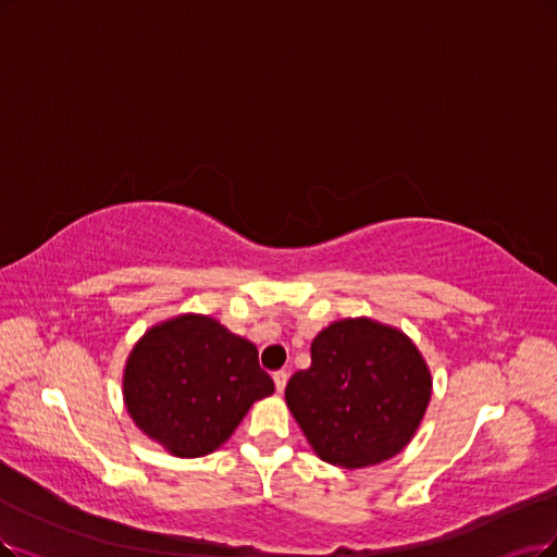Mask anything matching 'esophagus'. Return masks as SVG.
Here are the masks:
<instances>
[{"label": "esophagus", "mask_w": 557, "mask_h": 557, "mask_svg": "<svg viewBox=\"0 0 557 557\" xmlns=\"http://www.w3.org/2000/svg\"><path fill=\"white\" fill-rule=\"evenodd\" d=\"M273 381H275L277 393H282V389L286 387V381H289V372H286V369H277V372L273 374Z\"/></svg>", "instance_id": "esophagus-1"}]
</instances>
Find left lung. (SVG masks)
<instances>
[{
	"label": "left lung",
	"instance_id": "8db88e82",
	"mask_svg": "<svg viewBox=\"0 0 557 557\" xmlns=\"http://www.w3.org/2000/svg\"><path fill=\"white\" fill-rule=\"evenodd\" d=\"M317 455L364 468L413 438L431 397V374L404 333L372 319H344L312 342V364L284 389Z\"/></svg>",
	"mask_w": 557,
	"mask_h": 557
}]
</instances>
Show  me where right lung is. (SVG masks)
<instances>
[{
  "label": "right lung",
  "instance_id": "right-lung-1",
  "mask_svg": "<svg viewBox=\"0 0 557 557\" xmlns=\"http://www.w3.org/2000/svg\"><path fill=\"white\" fill-rule=\"evenodd\" d=\"M273 389L252 342L197 314L151 327L123 374V397L135 424L188 459L218 449L250 406Z\"/></svg>",
  "mask_w": 557,
  "mask_h": 557
}]
</instances>
